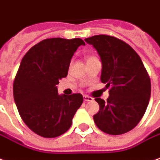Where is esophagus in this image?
I'll list each match as a JSON object with an SVG mask.
<instances>
[{"label": "esophagus", "instance_id": "34e87169", "mask_svg": "<svg viewBox=\"0 0 160 160\" xmlns=\"http://www.w3.org/2000/svg\"><path fill=\"white\" fill-rule=\"evenodd\" d=\"M83 99L84 101H92L93 98L90 96H87V95H83Z\"/></svg>", "mask_w": 160, "mask_h": 160}]
</instances>
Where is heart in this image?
<instances>
[{"mask_svg":"<svg viewBox=\"0 0 160 160\" xmlns=\"http://www.w3.org/2000/svg\"><path fill=\"white\" fill-rule=\"evenodd\" d=\"M94 58H96V57H94V56H86V62H88V61H90V60H92V59H94Z\"/></svg>","mask_w":160,"mask_h":160,"instance_id":"obj_1","label":"heart"}]
</instances>
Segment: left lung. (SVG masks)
I'll return each mask as SVG.
<instances>
[{
	"instance_id": "obj_1",
	"label": "left lung",
	"mask_w": 160,
	"mask_h": 160,
	"mask_svg": "<svg viewBox=\"0 0 160 160\" xmlns=\"http://www.w3.org/2000/svg\"><path fill=\"white\" fill-rule=\"evenodd\" d=\"M84 40L98 53L102 63L100 80L110 89L107 101L95 98L99 111L93 116L94 122L109 135L128 132L141 121L151 97V80L142 60L117 38L96 35Z\"/></svg>"
}]
</instances>
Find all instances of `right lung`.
Returning a JSON list of instances; mask_svg holds the SVG:
<instances>
[{"instance_id": "obj_1", "label": "right lung", "mask_w": 160, "mask_h": 160, "mask_svg": "<svg viewBox=\"0 0 160 160\" xmlns=\"http://www.w3.org/2000/svg\"><path fill=\"white\" fill-rule=\"evenodd\" d=\"M84 45L81 38H47L22 59L13 84L14 99L22 121L40 137L64 134L82 105V94L60 95L56 85L67 77L74 52Z\"/></svg>"}]
</instances>
